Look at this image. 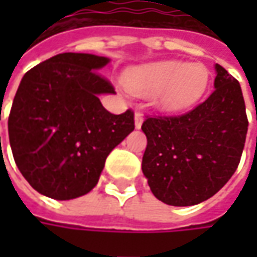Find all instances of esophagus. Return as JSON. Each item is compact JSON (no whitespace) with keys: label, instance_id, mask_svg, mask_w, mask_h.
Returning <instances> with one entry per match:
<instances>
[{"label":"esophagus","instance_id":"obj_1","mask_svg":"<svg viewBox=\"0 0 257 257\" xmlns=\"http://www.w3.org/2000/svg\"><path fill=\"white\" fill-rule=\"evenodd\" d=\"M134 124H136V128L142 127V124H143V114L139 113V111L134 114Z\"/></svg>","mask_w":257,"mask_h":257}]
</instances>
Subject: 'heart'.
Masks as SVG:
<instances>
[{
	"instance_id": "heart-1",
	"label": "heart",
	"mask_w": 257,
	"mask_h": 257,
	"mask_svg": "<svg viewBox=\"0 0 257 257\" xmlns=\"http://www.w3.org/2000/svg\"><path fill=\"white\" fill-rule=\"evenodd\" d=\"M210 81L202 64L164 61L133 70L125 84L133 93L154 94V104L166 111H180L202 98Z\"/></svg>"
}]
</instances>
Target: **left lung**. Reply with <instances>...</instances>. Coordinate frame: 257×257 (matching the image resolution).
Segmentation results:
<instances>
[{
	"instance_id": "8db88e82",
	"label": "left lung",
	"mask_w": 257,
	"mask_h": 257,
	"mask_svg": "<svg viewBox=\"0 0 257 257\" xmlns=\"http://www.w3.org/2000/svg\"><path fill=\"white\" fill-rule=\"evenodd\" d=\"M214 90L193 110L147 115L144 176L153 194L170 206H193L222 189L240 163L247 115L239 81L216 64Z\"/></svg>"
}]
</instances>
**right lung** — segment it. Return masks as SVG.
Segmentation results:
<instances>
[{
	"instance_id": "obj_1",
	"label": "right lung",
	"mask_w": 257,
	"mask_h": 257,
	"mask_svg": "<svg viewBox=\"0 0 257 257\" xmlns=\"http://www.w3.org/2000/svg\"><path fill=\"white\" fill-rule=\"evenodd\" d=\"M110 60L57 54L23 77L8 117L15 164L38 193L55 200L84 196L107 156L134 130L133 110L107 111L98 95L115 93L98 73Z\"/></svg>"
}]
</instances>
